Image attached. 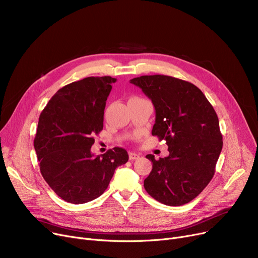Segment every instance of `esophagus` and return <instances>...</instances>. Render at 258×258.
Masks as SVG:
<instances>
[{"label":"esophagus","mask_w":258,"mask_h":258,"mask_svg":"<svg viewBox=\"0 0 258 258\" xmlns=\"http://www.w3.org/2000/svg\"><path fill=\"white\" fill-rule=\"evenodd\" d=\"M128 156H130V160H137V159L140 158V155H139V154L132 153V152L128 154Z\"/></svg>","instance_id":"obj_1"}]
</instances>
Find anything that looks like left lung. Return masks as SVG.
<instances>
[{
  "instance_id": "left-lung-1",
  "label": "left lung",
  "mask_w": 258,
  "mask_h": 258,
  "mask_svg": "<svg viewBox=\"0 0 258 258\" xmlns=\"http://www.w3.org/2000/svg\"><path fill=\"white\" fill-rule=\"evenodd\" d=\"M130 83L139 87L156 110L152 131L166 140L169 156L152 161L144 180L147 194L168 206L197 198L213 178L223 148L219 118L203 92L188 81L166 75H144Z\"/></svg>"
}]
</instances>
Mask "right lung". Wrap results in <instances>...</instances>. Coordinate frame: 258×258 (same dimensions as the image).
Returning a JSON list of instances; mask_svg holds the SVG:
<instances>
[{
    "label": "right lung",
    "mask_w": 258,
    "mask_h": 258,
    "mask_svg": "<svg viewBox=\"0 0 258 258\" xmlns=\"http://www.w3.org/2000/svg\"><path fill=\"white\" fill-rule=\"evenodd\" d=\"M116 78L87 77L59 89L39 115L34 148L43 178L59 198L84 204L100 197L127 152L114 147L91 153L103 128L106 99Z\"/></svg>",
    "instance_id": "obj_1"
}]
</instances>
